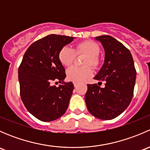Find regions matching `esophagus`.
<instances>
[{
  "mask_svg": "<svg viewBox=\"0 0 150 150\" xmlns=\"http://www.w3.org/2000/svg\"><path fill=\"white\" fill-rule=\"evenodd\" d=\"M73 85H74V86H75V87H77V86H78V83L74 82V83H73Z\"/></svg>",
  "mask_w": 150,
  "mask_h": 150,
  "instance_id": "obj_1",
  "label": "esophagus"
}]
</instances>
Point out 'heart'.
I'll use <instances>...</instances> for the list:
<instances>
[{"instance_id":"1","label":"heart","mask_w":150,"mask_h":150,"mask_svg":"<svg viewBox=\"0 0 150 150\" xmlns=\"http://www.w3.org/2000/svg\"><path fill=\"white\" fill-rule=\"evenodd\" d=\"M100 48L99 45L93 41L86 40L81 42L75 46V48L65 46L61 48L59 52V59L64 66H69L73 63L76 54H84L87 55L85 59L84 65H91L96 67L99 64V54ZM93 71L88 66L78 67H71L67 70V78L72 82L80 83L86 81L92 75Z\"/></svg>"}]
</instances>
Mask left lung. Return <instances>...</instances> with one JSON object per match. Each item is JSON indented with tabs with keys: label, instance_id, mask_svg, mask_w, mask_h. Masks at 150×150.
<instances>
[{
	"label": "left lung",
	"instance_id": "left-lung-1",
	"mask_svg": "<svg viewBox=\"0 0 150 150\" xmlns=\"http://www.w3.org/2000/svg\"><path fill=\"white\" fill-rule=\"evenodd\" d=\"M95 39L102 43L105 57L94 79L104 81L106 83L104 88L96 83L88 84L85 100L92 115L102 120H112L129 105L137 71L131 52L120 42L110 35L98 36Z\"/></svg>",
	"mask_w": 150,
	"mask_h": 150
}]
</instances>
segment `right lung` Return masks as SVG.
Wrapping results in <instances>:
<instances>
[{
	"label": "right lung",
	"mask_w": 150,
	"mask_h": 150,
	"mask_svg": "<svg viewBox=\"0 0 150 150\" xmlns=\"http://www.w3.org/2000/svg\"><path fill=\"white\" fill-rule=\"evenodd\" d=\"M73 38L52 34L39 39L28 48L19 65L21 99L29 112L41 121L57 120L69 105L74 86L64 82L65 69L58 55ZM55 79L61 83L59 87L50 85Z\"/></svg>",
	"instance_id": "add662e5"
}]
</instances>
